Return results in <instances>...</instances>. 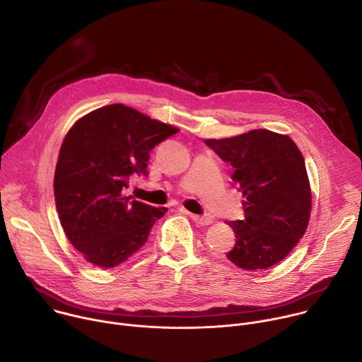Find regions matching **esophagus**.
I'll list each match as a JSON object with an SVG mask.
<instances>
[{
	"label": "esophagus",
	"instance_id": "obj_1",
	"mask_svg": "<svg viewBox=\"0 0 362 362\" xmlns=\"http://www.w3.org/2000/svg\"><path fill=\"white\" fill-rule=\"evenodd\" d=\"M185 214L189 215V218H190L192 221H194L197 225L204 226V225H211V223H212V218H211V216H199V215L189 214V212H186V211H185Z\"/></svg>",
	"mask_w": 362,
	"mask_h": 362
}]
</instances>
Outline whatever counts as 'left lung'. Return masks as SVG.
<instances>
[{"label":"left lung","mask_w":362,"mask_h":362,"mask_svg":"<svg viewBox=\"0 0 362 362\" xmlns=\"http://www.w3.org/2000/svg\"><path fill=\"white\" fill-rule=\"evenodd\" d=\"M233 168L232 180L243 193V221L229 222L236 236L228 259L245 271L281 262L303 236L311 189L298 146L267 129L229 139L204 140Z\"/></svg>","instance_id":"1"}]
</instances>
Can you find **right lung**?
Here are the masks:
<instances>
[{
	"mask_svg": "<svg viewBox=\"0 0 362 362\" xmlns=\"http://www.w3.org/2000/svg\"><path fill=\"white\" fill-rule=\"evenodd\" d=\"M179 130L123 106L81 117L67 133L54 175L62 226L86 261L115 268L137 252L168 209L126 194L130 176H147L150 151Z\"/></svg>",
	"mask_w": 362,
	"mask_h": 362,
	"instance_id": "1",
	"label": "right lung"
}]
</instances>
